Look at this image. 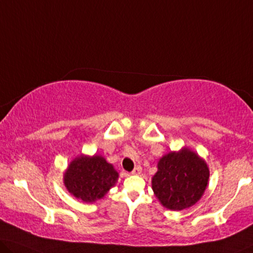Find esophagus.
I'll use <instances>...</instances> for the list:
<instances>
[{
  "instance_id": "esophagus-1",
  "label": "esophagus",
  "mask_w": 253,
  "mask_h": 253,
  "mask_svg": "<svg viewBox=\"0 0 253 253\" xmlns=\"http://www.w3.org/2000/svg\"><path fill=\"white\" fill-rule=\"evenodd\" d=\"M142 172V167L141 166H136V167L134 168V170L131 171V174L133 175H139Z\"/></svg>"
}]
</instances>
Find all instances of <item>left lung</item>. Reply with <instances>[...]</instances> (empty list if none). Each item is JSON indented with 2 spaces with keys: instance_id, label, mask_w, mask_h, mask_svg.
Listing matches in <instances>:
<instances>
[{
  "instance_id": "obj_1",
  "label": "left lung",
  "mask_w": 253,
  "mask_h": 253,
  "mask_svg": "<svg viewBox=\"0 0 253 253\" xmlns=\"http://www.w3.org/2000/svg\"><path fill=\"white\" fill-rule=\"evenodd\" d=\"M209 180L206 161L190 149L169 152L158 163L152 177V190L161 205L183 210L195 205L205 193Z\"/></svg>"
}]
</instances>
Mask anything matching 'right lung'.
<instances>
[{
    "label": "right lung",
    "mask_w": 253,
    "mask_h": 253,
    "mask_svg": "<svg viewBox=\"0 0 253 253\" xmlns=\"http://www.w3.org/2000/svg\"><path fill=\"white\" fill-rule=\"evenodd\" d=\"M114 166L101 156H79L71 161L63 176L69 193L84 202L102 199L118 179Z\"/></svg>",
    "instance_id": "add662e5"
}]
</instances>
